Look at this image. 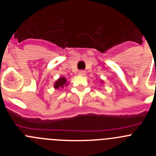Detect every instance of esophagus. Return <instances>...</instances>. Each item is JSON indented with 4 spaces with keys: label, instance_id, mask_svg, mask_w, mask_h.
<instances>
[{
    "label": "esophagus",
    "instance_id": "1",
    "mask_svg": "<svg viewBox=\"0 0 156 156\" xmlns=\"http://www.w3.org/2000/svg\"><path fill=\"white\" fill-rule=\"evenodd\" d=\"M79 74H80V75H81V76H83V75H85V74H86V72H85L84 70H80Z\"/></svg>",
    "mask_w": 156,
    "mask_h": 156
}]
</instances>
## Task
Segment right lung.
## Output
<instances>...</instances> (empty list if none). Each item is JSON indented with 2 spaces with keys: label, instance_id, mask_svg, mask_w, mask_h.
<instances>
[{
  "label": "right lung",
  "instance_id": "obj_1",
  "mask_svg": "<svg viewBox=\"0 0 156 156\" xmlns=\"http://www.w3.org/2000/svg\"><path fill=\"white\" fill-rule=\"evenodd\" d=\"M64 85H68V83H66V80L65 77H61L59 78L55 83V88H58V87H63Z\"/></svg>",
  "mask_w": 156,
  "mask_h": 156
}]
</instances>
